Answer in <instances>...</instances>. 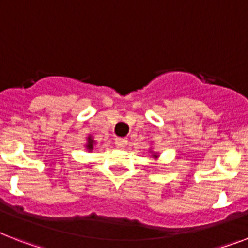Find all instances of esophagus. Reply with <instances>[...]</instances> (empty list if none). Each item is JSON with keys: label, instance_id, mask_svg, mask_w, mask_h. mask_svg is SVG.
I'll list each match as a JSON object with an SVG mask.
<instances>
[{"label": "esophagus", "instance_id": "esophagus-1", "mask_svg": "<svg viewBox=\"0 0 248 248\" xmlns=\"http://www.w3.org/2000/svg\"><path fill=\"white\" fill-rule=\"evenodd\" d=\"M114 144L117 148H124L126 145H127V139L124 138H117L114 140Z\"/></svg>", "mask_w": 248, "mask_h": 248}]
</instances>
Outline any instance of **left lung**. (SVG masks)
<instances>
[{"mask_svg":"<svg viewBox=\"0 0 248 248\" xmlns=\"http://www.w3.org/2000/svg\"><path fill=\"white\" fill-rule=\"evenodd\" d=\"M154 158H156V155H154Z\"/></svg>","mask_w":248,"mask_h":248,"instance_id":"1","label":"left lung"}]
</instances>
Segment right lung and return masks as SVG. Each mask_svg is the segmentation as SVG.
<instances>
[{
    "mask_svg": "<svg viewBox=\"0 0 248 248\" xmlns=\"http://www.w3.org/2000/svg\"><path fill=\"white\" fill-rule=\"evenodd\" d=\"M93 145H94V141H93V139L89 136V138H88V144H86V148L89 149V150H92Z\"/></svg>",
    "mask_w": 248,
    "mask_h": 248,
    "instance_id": "right-lung-1",
    "label": "right lung"
}]
</instances>
